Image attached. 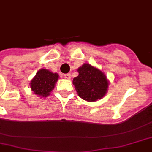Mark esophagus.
Here are the masks:
<instances>
[{"instance_id": "obj_1", "label": "esophagus", "mask_w": 152, "mask_h": 152, "mask_svg": "<svg viewBox=\"0 0 152 152\" xmlns=\"http://www.w3.org/2000/svg\"><path fill=\"white\" fill-rule=\"evenodd\" d=\"M64 77L65 79H67V80H70L71 79V75L68 73V74H64Z\"/></svg>"}]
</instances>
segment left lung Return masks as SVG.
Instances as JSON below:
<instances>
[{"instance_id": "1", "label": "left lung", "mask_w": 152, "mask_h": 152, "mask_svg": "<svg viewBox=\"0 0 152 152\" xmlns=\"http://www.w3.org/2000/svg\"><path fill=\"white\" fill-rule=\"evenodd\" d=\"M77 72L79 75L73 79L72 84L80 97L94 102L105 96L110 82L102 71L85 63Z\"/></svg>"}]
</instances>
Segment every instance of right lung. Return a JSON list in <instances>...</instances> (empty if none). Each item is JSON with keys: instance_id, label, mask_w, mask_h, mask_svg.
I'll return each instance as SVG.
<instances>
[{"instance_id": "right-lung-1", "label": "right lung", "mask_w": 152, "mask_h": 152, "mask_svg": "<svg viewBox=\"0 0 152 152\" xmlns=\"http://www.w3.org/2000/svg\"><path fill=\"white\" fill-rule=\"evenodd\" d=\"M59 79V74L42 68L31 80L30 86L34 94L40 97H47L50 94Z\"/></svg>"}]
</instances>
